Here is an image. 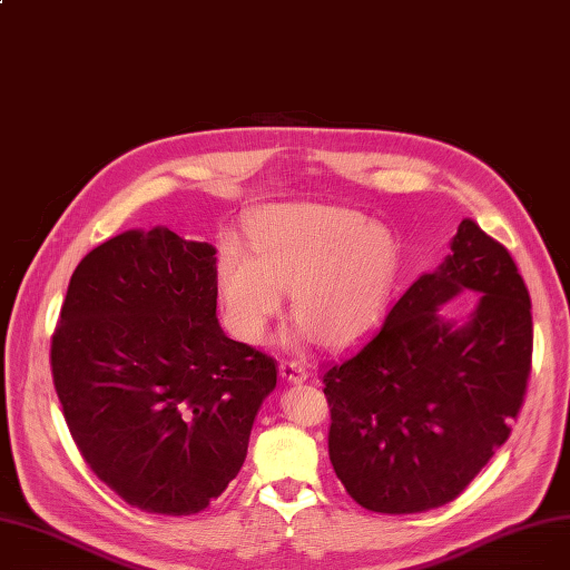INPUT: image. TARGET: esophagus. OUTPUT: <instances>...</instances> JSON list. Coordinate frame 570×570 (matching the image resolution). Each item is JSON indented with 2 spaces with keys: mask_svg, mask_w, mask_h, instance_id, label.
<instances>
[{
  "mask_svg": "<svg viewBox=\"0 0 570 570\" xmlns=\"http://www.w3.org/2000/svg\"><path fill=\"white\" fill-rule=\"evenodd\" d=\"M279 374H282V379L288 381V383H303V381H307L305 367H303L301 363H293V361H284V363L279 365Z\"/></svg>",
  "mask_w": 570,
  "mask_h": 570,
  "instance_id": "34e87169",
  "label": "esophagus"
}]
</instances>
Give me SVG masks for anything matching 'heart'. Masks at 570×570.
<instances>
[{"label":"heart","instance_id":"heart-1","mask_svg":"<svg viewBox=\"0 0 570 570\" xmlns=\"http://www.w3.org/2000/svg\"><path fill=\"white\" fill-rule=\"evenodd\" d=\"M247 249L224 243L217 288L230 331L261 344L291 291L301 337L342 348L383 314L397 275V243L383 224L346 207L267 205L249 222Z\"/></svg>","mask_w":570,"mask_h":570}]
</instances>
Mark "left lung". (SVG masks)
<instances>
[{"label": "left lung", "instance_id": "obj_1", "mask_svg": "<svg viewBox=\"0 0 570 570\" xmlns=\"http://www.w3.org/2000/svg\"><path fill=\"white\" fill-rule=\"evenodd\" d=\"M479 295L462 321L440 307ZM531 301L511 254L464 219L436 269L383 325L323 367L327 451L367 511L425 513L453 501L511 434L531 370Z\"/></svg>", "mask_w": 570, "mask_h": 570}]
</instances>
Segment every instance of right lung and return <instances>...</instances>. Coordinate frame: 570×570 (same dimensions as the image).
<instances>
[{
  "label": "right lung",
  "mask_w": 570,
  "mask_h": 570,
  "mask_svg": "<svg viewBox=\"0 0 570 570\" xmlns=\"http://www.w3.org/2000/svg\"><path fill=\"white\" fill-rule=\"evenodd\" d=\"M50 357L85 462L159 515H194L228 488L277 385L273 357L222 331L217 249L166 226L119 233L78 263Z\"/></svg>",
  "instance_id": "1"
}]
</instances>
